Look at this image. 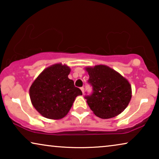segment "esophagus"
I'll list each match as a JSON object with an SVG mask.
<instances>
[{"mask_svg":"<svg viewBox=\"0 0 159 159\" xmlns=\"http://www.w3.org/2000/svg\"><path fill=\"white\" fill-rule=\"evenodd\" d=\"M80 89H81V90H82V93H83V94H84V88H83V87H82V88H81Z\"/></svg>","mask_w":159,"mask_h":159,"instance_id":"1","label":"esophagus"}]
</instances>
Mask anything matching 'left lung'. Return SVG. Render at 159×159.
I'll list each match as a JSON object with an SVG mask.
<instances>
[{"mask_svg": "<svg viewBox=\"0 0 159 159\" xmlns=\"http://www.w3.org/2000/svg\"><path fill=\"white\" fill-rule=\"evenodd\" d=\"M88 82L93 92L86 95L89 107L97 116L109 119L121 114L127 108L132 98L129 82L114 69L105 65L87 67Z\"/></svg>", "mask_w": 159, "mask_h": 159, "instance_id": "1", "label": "left lung"}]
</instances>
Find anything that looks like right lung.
<instances>
[{
    "instance_id": "right-lung-1",
    "label": "right lung",
    "mask_w": 159,
    "mask_h": 159,
    "mask_svg": "<svg viewBox=\"0 0 159 159\" xmlns=\"http://www.w3.org/2000/svg\"><path fill=\"white\" fill-rule=\"evenodd\" d=\"M70 68L57 64L43 70L30 88L32 105L45 118L59 119L72 106L76 97L82 95L80 88L69 79Z\"/></svg>"
}]
</instances>
